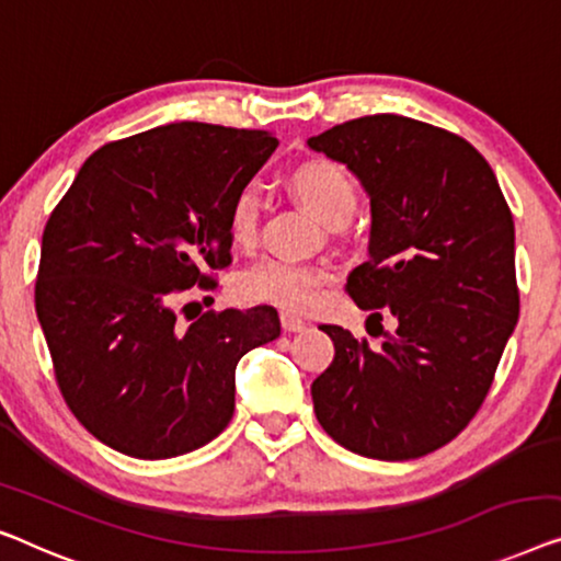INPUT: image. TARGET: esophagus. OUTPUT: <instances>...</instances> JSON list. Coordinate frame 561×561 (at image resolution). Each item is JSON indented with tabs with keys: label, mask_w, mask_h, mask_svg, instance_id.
Masks as SVG:
<instances>
[{
	"label": "esophagus",
	"mask_w": 561,
	"mask_h": 561,
	"mask_svg": "<svg viewBox=\"0 0 561 561\" xmlns=\"http://www.w3.org/2000/svg\"><path fill=\"white\" fill-rule=\"evenodd\" d=\"M280 327L283 331H288V334H298V331H304L308 323L304 319H298L296 313H280Z\"/></svg>",
	"instance_id": "34e87169"
}]
</instances>
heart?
Masks as SVG:
<instances>
[{
  "instance_id": "obj_1",
  "label": "heart",
  "mask_w": 561,
  "mask_h": 561,
  "mask_svg": "<svg viewBox=\"0 0 561 561\" xmlns=\"http://www.w3.org/2000/svg\"><path fill=\"white\" fill-rule=\"evenodd\" d=\"M298 199L323 222H348L356 209V186L334 161H308L290 174ZM261 227V186H240L227 213V230L234 245L250 248ZM334 280V267L294 257H263L234 278V294L250 304H267L286 311H308L321 298V290Z\"/></svg>"
}]
</instances>
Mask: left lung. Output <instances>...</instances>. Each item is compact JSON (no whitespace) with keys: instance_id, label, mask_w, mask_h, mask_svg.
<instances>
[{"instance_id":"left-lung-1","label":"left lung","mask_w":561,"mask_h":561,"mask_svg":"<svg viewBox=\"0 0 561 561\" xmlns=\"http://www.w3.org/2000/svg\"><path fill=\"white\" fill-rule=\"evenodd\" d=\"M308 146L369 194V257L346 290L369 321L397 319L381 348L323 323L336 354L311 385L316 417L356 456H427L473 420L514 334V217L489 161L445 128L377 113Z\"/></svg>"}]
</instances>
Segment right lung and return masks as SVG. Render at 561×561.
<instances>
[{"label":"right lung","instance_id":"obj_1","mask_svg":"<svg viewBox=\"0 0 561 561\" xmlns=\"http://www.w3.org/2000/svg\"><path fill=\"white\" fill-rule=\"evenodd\" d=\"M278 139L182 121L85 159L43 232L35 308L55 379L93 437L161 460L215 440L234 412V367L280 336L278 311L176 321V294L232 261L230 202Z\"/></svg>","mask_w":561,"mask_h":561}]
</instances>
